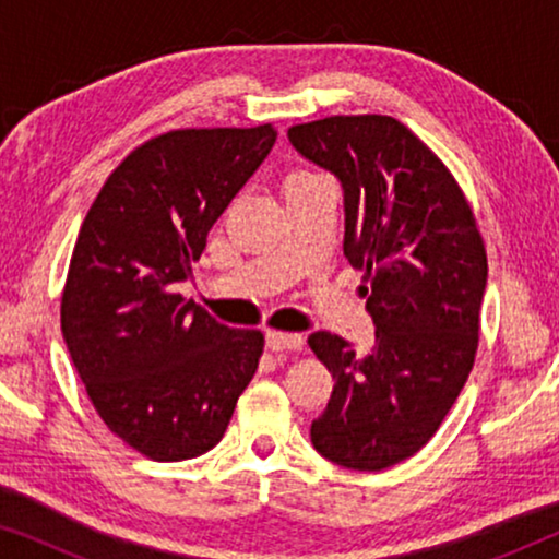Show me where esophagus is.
Wrapping results in <instances>:
<instances>
[{
	"label": "esophagus",
	"instance_id": "34e87169",
	"mask_svg": "<svg viewBox=\"0 0 559 559\" xmlns=\"http://www.w3.org/2000/svg\"><path fill=\"white\" fill-rule=\"evenodd\" d=\"M305 338L297 333H282V331H270L266 333V348L270 350H302Z\"/></svg>",
	"mask_w": 559,
	"mask_h": 559
}]
</instances>
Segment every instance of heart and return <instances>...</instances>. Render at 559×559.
Wrapping results in <instances>:
<instances>
[{
  "instance_id": "1",
  "label": "heart",
  "mask_w": 559,
  "mask_h": 559,
  "mask_svg": "<svg viewBox=\"0 0 559 559\" xmlns=\"http://www.w3.org/2000/svg\"><path fill=\"white\" fill-rule=\"evenodd\" d=\"M312 178H320V175L318 173H310V170H295V173H289L287 178H285V188L297 186V182H305V180H312Z\"/></svg>"
}]
</instances>
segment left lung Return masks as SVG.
<instances>
[{
	"mask_svg": "<svg viewBox=\"0 0 559 559\" xmlns=\"http://www.w3.org/2000/svg\"><path fill=\"white\" fill-rule=\"evenodd\" d=\"M287 136L341 180L343 254L377 325L369 354L325 331L308 338L335 381L310 440L343 468L384 471L430 442L476 361L484 236L453 173L394 117H325Z\"/></svg>",
	"mask_w": 559,
	"mask_h": 559,
	"instance_id": "8db88e82",
	"label": "left lung"
}]
</instances>
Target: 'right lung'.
<instances>
[{"mask_svg":"<svg viewBox=\"0 0 559 559\" xmlns=\"http://www.w3.org/2000/svg\"><path fill=\"white\" fill-rule=\"evenodd\" d=\"M277 140L272 124L173 129L121 159L83 218L60 328L96 415L157 463L209 453L264 350L175 293Z\"/></svg>","mask_w":559,"mask_h":559,"instance_id":"right-lung-1","label":"right lung"}]
</instances>
